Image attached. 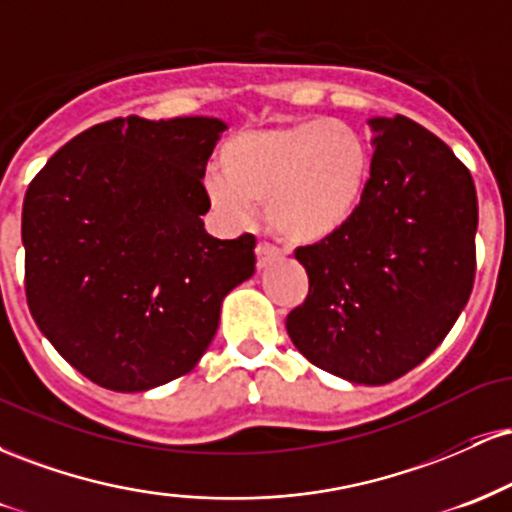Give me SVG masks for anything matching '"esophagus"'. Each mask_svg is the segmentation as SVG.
<instances>
[{
    "label": "esophagus",
    "mask_w": 512,
    "mask_h": 512,
    "mask_svg": "<svg viewBox=\"0 0 512 512\" xmlns=\"http://www.w3.org/2000/svg\"><path fill=\"white\" fill-rule=\"evenodd\" d=\"M255 255H257V269H267V267H272L276 260H279L281 252L269 243H257Z\"/></svg>",
    "instance_id": "obj_1"
}]
</instances>
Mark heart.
Returning <instances> with one entry per match:
<instances>
[{"mask_svg": "<svg viewBox=\"0 0 512 512\" xmlns=\"http://www.w3.org/2000/svg\"><path fill=\"white\" fill-rule=\"evenodd\" d=\"M221 170L204 180L223 219L243 223L257 202L279 238L315 245L342 231L366 195L370 158L354 127L308 117L245 129L221 149Z\"/></svg>", "mask_w": 512, "mask_h": 512, "instance_id": "b5f03b06", "label": "heart"}]
</instances>
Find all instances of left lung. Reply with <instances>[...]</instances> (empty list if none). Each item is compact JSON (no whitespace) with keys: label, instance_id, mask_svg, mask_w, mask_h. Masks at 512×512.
Instances as JSON below:
<instances>
[{"label":"left lung","instance_id":"obj_1","mask_svg":"<svg viewBox=\"0 0 512 512\" xmlns=\"http://www.w3.org/2000/svg\"><path fill=\"white\" fill-rule=\"evenodd\" d=\"M370 127L366 195L342 231L296 250L310 289L286 332L313 366L385 385L419 366L467 305L479 207L467 166L436 134L404 115Z\"/></svg>","mask_w":512,"mask_h":512}]
</instances>
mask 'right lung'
Returning a JSON list of instances; mask_svg holds the SVG:
<instances>
[{
	"instance_id": "obj_1",
	"label": "right lung",
	"mask_w": 512,
	"mask_h": 512,
	"mask_svg": "<svg viewBox=\"0 0 512 512\" xmlns=\"http://www.w3.org/2000/svg\"><path fill=\"white\" fill-rule=\"evenodd\" d=\"M214 117L101 122L67 142L23 199L35 325L91 383L144 392L197 366L221 301L255 274V236L204 231Z\"/></svg>"
}]
</instances>
